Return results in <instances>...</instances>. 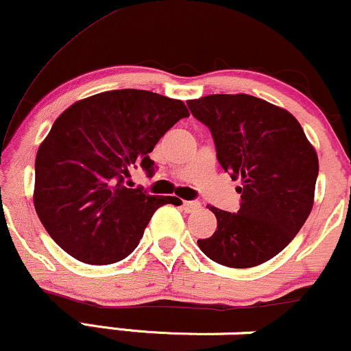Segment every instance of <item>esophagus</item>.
I'll use <instances>...</instances> for the list:
<instances>
[{
    "label": "esophagus",
    "mask_w": 351,
    "mask_h": 351,
    "mask_svg": "<svg viewBox=\"0 0 351 351\" xmlns=\"http://www.w3.org/2000/svg\"><path fill=\"white\" fill-rule=\"evenodd\" d=\"M181 206H183V209L186 213H195L201 208V203L199 201H183V204H181Z\"/></svg>",
    "instance_id": "obj_1"
}]
</instances>
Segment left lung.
I'll return each instance as SVG.
<instances>
[{"label":"left lung","mask_w":351,"mask_h":351,"mask_svg":"<svg viewBox=\"0 0 351 351\" xmlns=\"http://www.w3.org/2000/svg\"><path fill=\"white\" fill-rule=\"evenodd\" d=\"M195 119L211 130L224 171L239 180L241 208L209 206L217 229L199 249L234 269L267 263L295 237L312 211L318 156L299 120L285 108L247 94L188 100Z\"/></svg>","instance_id":"1"}]
</instances>
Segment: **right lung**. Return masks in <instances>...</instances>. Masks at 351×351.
Returning a JSON list of instances; mask_svg holds the SVG:
<instances>
[{
  "label": "right lung",
  "mask_w": 351,
  "mask_h": 351,
  "mask_svg": "<svg viewBox=\"0 0 351 351\" xmlns=\"http://www.w3.org/2000/svg\"><path fill=\"white\" fill-rule=\"evenodd\" d=\"M189 112L181 100L122 88L77 100L60 114L36 155L34 208L49 236L86 264L134 252L153 213L175 196L125 188L136 163L153 173L158 140Z\"/></svg>",
  "instance_id": "right-lung-1"
}]
</instances>
